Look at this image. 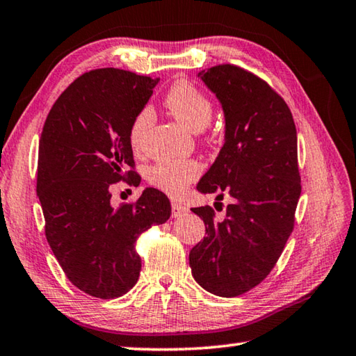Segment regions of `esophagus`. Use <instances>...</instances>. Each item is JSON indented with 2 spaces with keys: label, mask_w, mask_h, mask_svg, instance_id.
<instances>
[{
  "label": "esophagus",
  "mask_w": 356,
  "mask_h": 356,
  "mask_svg": "<svg viewBox=\"0 0 356 356\" xmlns=\"http://www.w3.org/2000/svg\"><path fill=\"white\" fill-rule=\"evenodd\" d=\"M188 212V207H185L184 204H179V202H172L171 204V215L172 218H179V216L185 215Z\"/></svg>",
  "instance_id": "esophagus-1"
}]
</instances>
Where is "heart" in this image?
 Masks as SVG:
<instances>
[{
    "label": "heart",
    "mask_w": 356,
    "mask_h": 356,
    "mask_svg": "<svg viewBox=\"0 0 356 356\" xmlns=\"http://www.w3.org/2000/svg\"><path fill=\"white\" fill-rule=\"evenodd\" d=\"M165 105L180 124L191 131H201L213 116V104L190 81L174 83L165 95ZM154 124V111L143 106L131 119L129 143L135 154H141L147 131ZM202 166L196 160H160L147 170V182L170 196H182L186 186L201 176Z\"/></svg>",
    "instance_id": "heart-1"
}]
</instances>
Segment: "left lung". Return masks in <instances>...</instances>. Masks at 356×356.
Listing matches in <instances>:
<instances>
[{"instance_id":"8db88e82","label":"left lung","mask_w":356,"mask_h":356,"mask_svg":"<svg viewBox=\"0 0 356 356\" xmlns=\"http://www.w3.org/2000/svg\"><path fill=\"white\" fill-rule=\"evenodd\" d=\"M221 102L225 144L201 193L234 197L222 221L210 206L191 209L206 237L190 251L193 278L218 297H238L267 278L293 231L301 193L297 129L284 99L252 72L218 64L200 72ZM218 204V202H216Z\"/></svg>"}]
</instances>
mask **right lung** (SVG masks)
Here are the masks:
<instances>
[{"instance_id":"add662e5","label":"right lung","mask_w":356,"mask_h":356,"mask_svg":"<svg viewBox=\"0 0 356 356\" xmlns=\"http://www.w3.org/2000/svg\"><path fill=\"white\" fill-rule=\"evenodd\" d=\"M156 83L114 67L86 72L42 129L38 196L47 242L72 284L95 298H118L136 284L138 237L171 216L170 200L155 188L119 207L110 202L113 184L141 182L129 129Z\"/></svg>"}]
</instances>
